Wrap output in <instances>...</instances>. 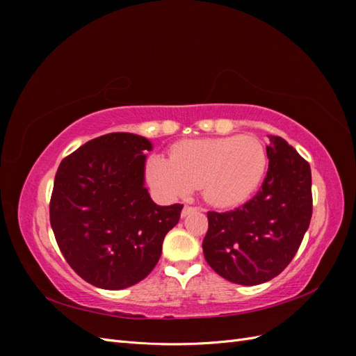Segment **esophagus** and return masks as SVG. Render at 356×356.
Returning a JSON list of instances; mask_svg holds the SVG:
<instances>
[{
  "mask_svg": "<svg viewBox=\"0 0 356 356\" xmlns=\"http://www.w3.org/2000/svg\"><path fill=\"white\" fill-rule=\"evenodd\" d=\"M195 211H197V208H195V207H184V209H182V217H187L190 212H195Z\"/></svg>",
  "mask_w": 356,
  "mask_h": 356,
  "instance_id": "esophagus-1",
  "label": "esophagus"
}]
</instances>
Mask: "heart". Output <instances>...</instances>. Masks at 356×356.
Returning a JSON list of instances; mask_svg holds the SVG:
<instances>
[{"instance_id": "1", "label": "heart", "mask_w": 356, "mask_h": 356, "mask_svg": "<svg viewBox=\"0 0 356 356\" xmlns=\"http://www.w3.org/2000/svg\"><path fill=\"white\" fill-rule=\"evenodd\" d=\"M267 154L254 136L187 139L170 157L148 160L147 175L154 188L169 197H187L202 187L204 200L217 208H233L250 199L261 186Z\"/></svg>"}]
</instances>
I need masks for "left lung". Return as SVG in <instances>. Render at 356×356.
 <instances>
[{"label":"left lung","instance_id":"left-lung-1","mask_svg":"<svg viewBox=\"0 0 356 356\" xmlns=\"http://www.w3.org/2000/svg\"><path fill=\"white\" fill-rule=\"evenodd\" d=\"M261 190L242 207L208 212L203 254L224 279L258 285L281 273L298 251L312 218L307 161L281 136H268Z\"/></svg>","mask_w":356,"mask_h":356}]
</instances>
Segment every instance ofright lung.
Listing matches in <instances>:
<instances>
[{"mask_svg":"<svg viewBox=\"0 0 356 356\" xmlns=\"http://www.w3.org/2000/svg\"><path fill=\"white\" fill-rule=\"evenodd\" d=\"M147 138L115 132L63 159L50 199V224L62 255L86 282L123 289L157 264L182 204L159 207L144 187Z\"/></svg>","mask_w":356,"mask_h":356,"instance_id":"add662e5","label":"right lung"}]
</instances>
